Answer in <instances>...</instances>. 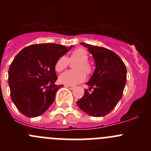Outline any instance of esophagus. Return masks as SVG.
I'll list each match as a JSON object with an SVG mask.
<instances>
[{
    "label": "esophagus",
    "mask_w": 151,
    "mask_h": 151,
    "mask_svg": "<svg viewBox=\"0 0 151 151\" xmlns=\"http://www.w3.org/2000/svg\"><path fill=\"white\" fill-rule=\"evenodd\" d=\"M65 88H68L70 90H73L74 88V86H69V85H65Z\"/></svg>",
    "instance_id": "34e87169"
}]
</instances>
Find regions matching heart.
I'll list each match as a JSON object with an SVG mask.
<instances>
[{
	"label": "heart",
	"instance_id": "heart-1",
	"mask_svg": "<svg viewBox=\"0 0 151 151\" xmlns=\"http://www.w3.org/2000/svg\"><path fill=\"white\" fill-rule=\"evenodd\" d=\"M88 52L83 47H79L73 50L68 59L65 56H60L55 64V69L58 72H61L68 67V60H77L73 65L74 70L67 71L60 76L59 80L60 82L65 85L74 86L84 81L86 77L85 72L89 74L91 71V67L88 64Z\"/></svg>",
	"mask_w": 151,
	"mask_h": 151
}]
</instances>
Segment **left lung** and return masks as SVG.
Instances as JSON below:
<instances>
[{"mask_svg": "<svg viewBox=\"0 0 151 151\" xmlns=\"http://www.w3.org/2000/svg\"><path fill=\"white\" fill-rule=\"evenodd\" d=\"M87 47L95 62V69L84 95L77 102L81 110L93 117L109 114L120 101L127 81V68L122 59L105 47L80 43Z\"/></svg>", "mask_w": 151, "mask_h": 151, "instance_id": "obj_1", "label": "left lung"}]
</instances>
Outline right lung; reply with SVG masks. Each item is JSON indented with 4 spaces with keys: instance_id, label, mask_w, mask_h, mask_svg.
Masks as SVG:
<instances>
[{
    "instance_id": "add662e5",
    "label": "right lung",
    "mask_w": 151,
    "mask_h": 151,
    "mask_svg": "<svg viewBox=\"0 0 151 151\" xmlns=\"http://www.w3.org/2000/svg\"><path fill=\"white\" fill-rule=\"evenodd\" d=\"M72 47L36 44L24 47L14 58L8 71L11 98L25 116H39L53 104L57 90L63 86L55 84V64Z\"/></svg>"
}]
</instances>
